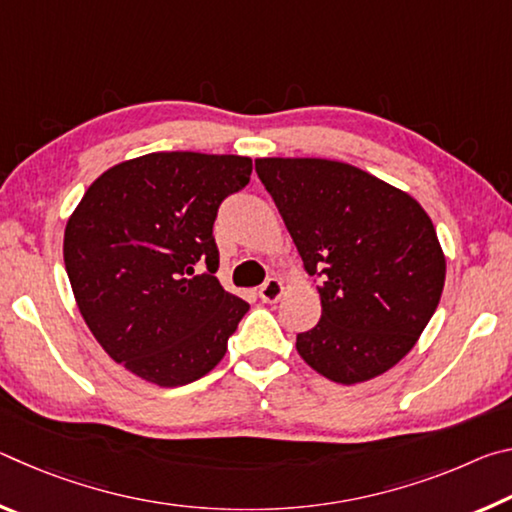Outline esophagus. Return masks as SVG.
Returning a JSON list of instances; mask_svg holds the SVG:
<instances>
[{
  "label": "esophagus",
  "instance_id": "obj_1",
  "mask_svg": "<svg viewBox=\"0 0 512 512\" xmlns=\"http://www.w3.org/2000/svg\"><path fill=\"white\" fill-rule=\"evenodd\" d=\"M284 293V282L277 280V277H268V280L262 284V289H259V298L264 302H277L282 298Z\"/></svg>",
  "mask_w": 512,
  "mask_h": 512
}]
</instances>
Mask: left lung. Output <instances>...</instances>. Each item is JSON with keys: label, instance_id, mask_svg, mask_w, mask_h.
I'll use <instances>...</instances> for the list:
<instances>
[{"label": "left lung", "instance_id": "obj_1", "mask_svg": "<svg viewBox=\"0 0 512 512\" xmlns=\"http://www.w3.org/2000/svg\"><path fill=\"white\" fill-rule=\"evenodd\" d=\"M309 275H320L318 325L298 334L307 366L361 384L418 343L445 287V253L411 194L348 162L257 158Z\"/></svg>", "mask_w": 512, "mask_h": 512}]
</instances>
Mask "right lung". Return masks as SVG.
<instances>
[{
    "mask_svg": "<svg viewBox=\"0 0 512 512\" xmlns=\"http://www.w3.org/2000/svg\"><path fill=\"white\" fill-rule=\"evenodd\" d=\"M250 171L246 155L146 153L103 171L69 214L76 305L108 357L140 379L183 386L225 357L250 305L214 277L212 225ZM196 261L207 274L193 273Z\"/></svg>",
    "mask_w": 512,
    "mask_h": 512,
    "instance_id": "obj_1",
    "label": "right lung"
}]
</instances>
